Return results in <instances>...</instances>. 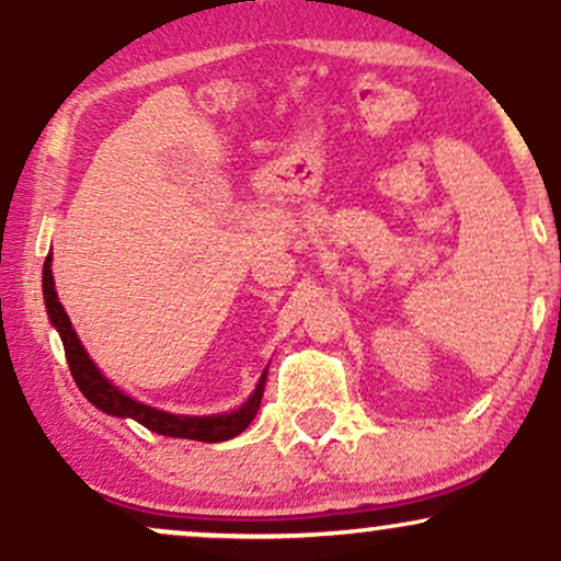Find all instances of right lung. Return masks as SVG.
Wrapping results in <instances>:
<instances>
[{
    "instance_id": "add662e5",
    "label": "right lung",
    "mask_w": 561,
    "mask_h": 561,
    "mask_svg": "<svg viewBox=\"0 0 561 561\" xmlns=\"http://www.w3.org/2000/svg\"><path fill=\"white\" fill-rule=\"evenodd\" d=\"M44 301L48 320L61 337L65 345V356L72 371L75 382H78L80 392L85 396L95 408H101L108 416L119 419H135L137 424H142L150 432L163 434V437H179V439H197V442H226L252 424V419L257 416L262 392H265V379L267 369L262 371L257 387L249 396L244 405H239L237 411L220 413V416H176V413L158 411L153 405H145L140 400L124 396L119 387L108 382L101 375L99 366L93 364V358L88 356V351L82 348L78 333L72 330V322L57 299V288H54V275H51V254L44 262Z\"/></svg>"
}]
</instances>
